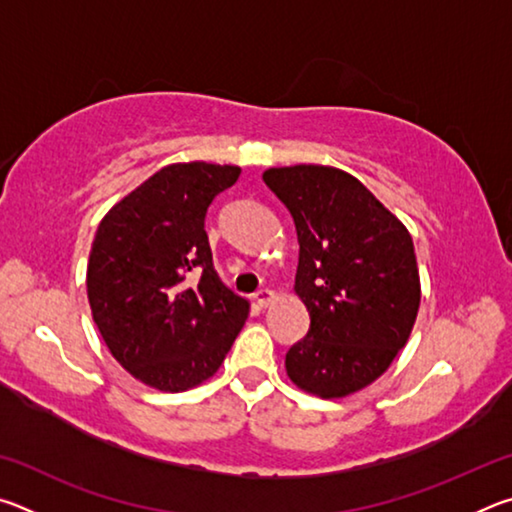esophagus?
<instances>
[{"label":"esophagus","mask_w":512,"mask_h":512,"mask_svg":"<svg viewBox=\"0 0 512 512\" xmlns=\"http://www.w3.org/2000/svg\"><path fill=\"white\" fill-rule=\"evenodd\" d=\"M273 300H275V293L271 289H259L255 293V302H257L259 307H268Z\"/></svg>","instance_id":"obj_1"}]
</instances>
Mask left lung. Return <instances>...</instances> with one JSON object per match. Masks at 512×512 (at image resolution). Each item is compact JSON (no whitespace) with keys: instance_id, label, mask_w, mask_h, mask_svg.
Returning a JSON list of instances; mask_svg holds the SVG:
<instances>
[{"instance_id":"left-lung-1","label":"left lung","mask_w":512,"mask_h":512,"mask_svg":"<svg viewBox=\"0 0 512 512\" xmlns=\"http://www.w3.org/2000/svg\"><path fill=\"white\" fill-rule=\"evenodd\" d=\"M298 232L296 296L309 332L287 352L300 391L334 400L361 391L397 357L420 307V273L406 225L357 178L323 164L264 171Z\"/></svg>"}]
</instances>
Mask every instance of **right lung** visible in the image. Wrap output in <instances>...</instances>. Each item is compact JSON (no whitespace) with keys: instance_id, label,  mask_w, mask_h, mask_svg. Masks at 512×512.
I'll list each match as a JSON object with an SVG mask.
<instances>
[{"instance_id":"1","label":"right lung","mask_w":512,"mask_h":512,"mask_svg":"<svg viewBox=\"0 0 512 512\" xmlns=\"http://www.w3.org/2000/svg\"><path fill=\"white\" fill-rule=\"evenodd\" d=\"M232 164L176 162L121 198L99 223L88 300L101 339L142 384L189 391L221 368L248 300L219 280L207 207L237 183Z\"/></svg>"}]
</instances>
